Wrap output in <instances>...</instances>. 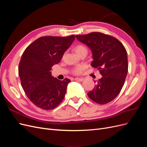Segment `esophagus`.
<instances>
[{
    "label": "esophagus",
    "mask_w": 147,
    "mask_h": 147,
    "mask_svg": "<svg viewBox=\"0 0 147 147\" xmlns=\"http://www.w3.org/2000/svg\"><path fill=\"white\" fill-rule=\"evenodd\" d=\"M75 80H77L78 82H83L84 80V78H75Z\"/></svg>",
    "instance_id": "1"
}]
</instances>
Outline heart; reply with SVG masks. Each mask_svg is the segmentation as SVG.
<instances>
[{
	"label": "heart",
	"instance_id": "b5f03b06",
	"mask_svg": "<svg viewBox=\"0 0 147 147\" xmlns=\"http://www.w3.org/2000/svg\"><path fill=\"white\" fill-rule=\"evenodd\" d=\"M74 50L75 51V52L77 53V54L80 56V55L82 53H84V52H86L87 53L88 50L87 48L85 46H84L83 45H78L76 47H75ZM86 69V65H84V64H80V65H78L76 67H75L72 69V73L75 75H80L82 74V72L84 71V70Z\"/></svg>",
	"mask_w": 147,
	"mask_h": 147
}]
</instances>
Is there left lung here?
<instances>
[{
    "label": "left lung",
    "mask_w": 147,
    "mask_h": 147,
    "mask_svg": "<svg viewBox=\"0 0 147 147\" xmlns=\"http://www.w3.org/2000/svg\"><path fill=\"white\" fill-rule=\"evenodd\" d=\"M76 38L91 49V65L102 76L88 96L96 103L107 104L116 98L125 82L128 70L126 49L116 38L101 32L77 35Z\"/></svg>",
    "instance_id": "obj_1"
}]
</instances>
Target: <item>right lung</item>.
<instances>
[{"label":"right lung","instance_id":"obj_1","mask_svg":"<svg viewBox=\"0 0 147 147\" xmlns=\"http://www.w3.org/2000/svg\"><path fill=\"white\" fill-rule=\"evenodd\" d=\"M69 37H41L26 48L18 67L21 86L29 100L43 110L55 109L63 101L70 82L51 76L53 65L61 60L65 51L74 41Z\"/></svg>","mask_w":147,"mask_h":147}]
</instances>
